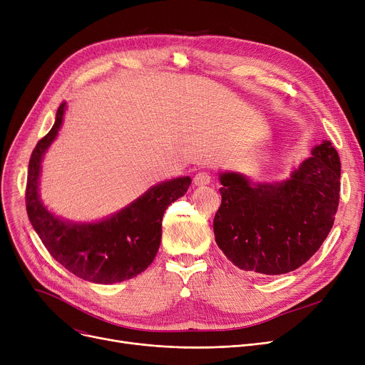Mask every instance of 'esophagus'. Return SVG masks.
<instances>
[{
    "instance_id": "1",
    "label": "esophagus",
    "mask_w": 365,
    "mask_h": 365,
    "mask_svg": "<svg viewBox=\"0 0 365 365\" xmlns=\"http://www.w3.org/2000/svg\"><path fill=\"white\" fill-rule=\"evenodd\" d=\"M210 182H212V176H210L207 171H200L194 178V183L197 186H204V185H208Z\"/></svg>"
}]
</instances>
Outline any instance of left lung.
Returning a JSON list of instances; mask_svg holds the SVG:
<instances>
[{
    "label": "left lung",
    "mask_w": 365,
    "mask_h": 365,
    "mask_svg": "<svg viewBox=\"0 0 365 365\" xmlns=\"http://www.w3.org/2000/svg\"><path fill=\"white\" fill-rule=\"evenodd\" d=\"M311 152L281 182L255 183L237 171L219 173L222 204L215 237L240 269L259 275L292 272L327 238L339 205L340 160L330 140Z\"/></svg>",
    "instance_id": "obj_1"
}]
</instances>
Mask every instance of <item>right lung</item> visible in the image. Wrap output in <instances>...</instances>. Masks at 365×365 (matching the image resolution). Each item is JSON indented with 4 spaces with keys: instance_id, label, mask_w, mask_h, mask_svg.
Instances as JSON below:
<instances>
[{
    "instance_id": "right-lung-1",
    "label": "right lung",
    "mask_w": 365,
    "mask_h": 365,
    "mask_svg": "<svg viewBox=\"0 0 365 365\" xmlns=\"http://www.w3.org/2000/svg\"><path fill=\"white\" fill-rule=\"evenodd\" d=\"M66 110L56 112L51 130L32 150L26 183L28 217L48 253L73 275L96 284H115L138 277L155 259L167 207L183 197L189 176L150 186L120 212L98 222H72L56 216L40 198L41 163L57 138Z\"/></svg>"
}]
</instances>
